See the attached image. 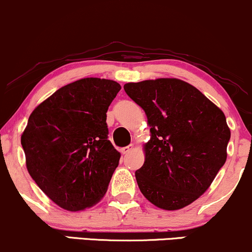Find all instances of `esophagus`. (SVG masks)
I'll list each match as a JSON object with an SVG mask.
<instances>
[{"label": "esophagus", "instance_id": "1", "mask_svg": "<svg viewBox=\"0 0 252 252\" xmlns=\"http://www.w3.org/2000/svg\"><path fill=\"white\" fill-rule=\"evenodd\" d=\"M133 148H134V146H133L132 144L131 145H128V146H126V147H124V148H121V153L123 154H127V153H129V152H131Z\"/></svg>", "mask_w": 252, "mask_h": 252}]
</instances>
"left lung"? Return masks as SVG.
Wrapping results in <instances>:
<instances>
[{
	"label": "left lung",
	"mask_w": 252,
	"mask_h": 252,
	"mask_svg": "<svg viewBox=\"0 0 252 252\" xmlns=\"http://www.w3.org/2000/svg\"><path fill=\"white\" fill-rule=\"evenodd\" d=\"M124 90L151 127L145 162L135 172L140 191L161 209L185 208L204 194L225 162L230 129L224 113L181 79L127 83Z\"/></svg>",
	"instance_id": "8db88e82"
}]
</instances>
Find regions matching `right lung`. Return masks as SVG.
<instances>
[{
	"label": "right lung",
	"mask_w": 252,
	"mask_h": 252,
	"mask_svg": "<svg viewBox=\"0 0 252 252\" xmlns=\"http://www.w3.org/2000/svg\"><path fill=\"white\" fill-rule=\"evenodd\" d=\"M121 86L83 78L67 84L30 114L21 136L27 169L57 206L79 212L107 190L120 153L108 140L106 112Z\"/></svg>",
	"instance_id": "right-lung-1"
}]
</instances>
